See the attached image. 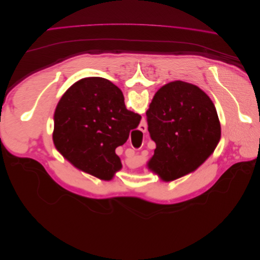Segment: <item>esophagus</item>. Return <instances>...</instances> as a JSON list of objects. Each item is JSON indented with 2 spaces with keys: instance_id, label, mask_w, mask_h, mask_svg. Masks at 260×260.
Listing matches in <instances>:
<instances>
[{
  "instance_id": "obj_1",
  "label": "esophagus",
  "mask_w": 260,
  "mask_h": 260,
  "mask_svg": "<svg viewBox=\"0 0 260 260\" xmlns=\"http://www.w3.org/2000/svg\"><path fill=\"white\" fill-rule=\"evenodd\" d=\"M140 130H141L143 133H145V132L147 131V126H146V122H145V120L141 122V125H140Z\"/></svg>"
}]
</instances>
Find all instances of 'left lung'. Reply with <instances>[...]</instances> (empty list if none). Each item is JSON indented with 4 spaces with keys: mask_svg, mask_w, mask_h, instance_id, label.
<instances>
[{
    "mask_svg": "<svg viewBox=\"0 0 260 260\" xmlns=\"http://www.w3.org/2000/svg\"><path fill=\"white\" fill-rule=\"evenodd\" d=\"M146 115L148 131L156 145L148 168L166 182L199 167L214 152L221 137L212 100L188 82L163 85Z\"/></svg>",
    "mask_w": 260,
    "mask_h": 260,
    "instance_id": "8db88e82",
    "label": "left lung"
}]
</instances>
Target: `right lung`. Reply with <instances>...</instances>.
<instances>
[{
  "label": "right lung",
  "mask_w": 260,
  "mask_h": 260,
  "mask_svg": "<svg viewBox=\"0 0 260 260\" xmlns=\"http://www.w3.org/2000/svg\"><path fill=\"white\" fill-rule=\"evenodd\" d=\"M122 92L102 77L74 83L59 101L53 139L59 152L84 172L112 179L121 168L115 153L142 116L127 110Z\"/></svg>",
  "instance_id": "obj_1"
}]
</instances>
